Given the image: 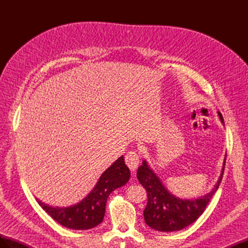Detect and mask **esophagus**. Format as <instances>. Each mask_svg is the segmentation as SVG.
Instances as JSON below:
<instances>
[{
  "instance_id": "1",
  "label": "esophagus",
  "mask_w": 248,
  "mask_h": 248,
  "mask_svg": "<svg viewBox=\"0 0 248 248\" xmlns=\"http://www.w3.org/2000/svg\"><path fill=\"white\" fill-rule=\"evenodd\" d=\"M140 153L137 151V150H131L125 156V162L128 168L134 171L137 170L139 163H140Z\"/></svg>"
}]
</instances>
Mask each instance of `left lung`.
I'll list each match as a JSON object with an SVG mask.
<instances>
[{
  "mask_svg": "<svg viewBox=\"0 0 248 248\" xmlns=\"http://www.w3.org/2000/svg\"><path fill=\"white\" fill-rule=\"evenodd\" d=\"M221 122L222 115L218 112ZM224 163L218 182L211 192L193 200L178 199L170 194L162 185L159 178L150 170L146 161L139 168L137 177L147 191L148 202L144 210L145 221L149 227L159 232L180 231L196 221L205 211L223 176Z\"/></svg>",
  "mask_w": 248,
  "mask_h": 248,
  "instance_id": "obj_1",
  "label": "left lung"
}]
</instances>
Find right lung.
Returning <instances> with one entry per match:
<instances>
[{
  "label": "right lung",
  "instance_id": "obj_1",
  "mask_svg": "<svg viewBox=\"0 0 248 248\" xmlns=\"http://www.w3.org/2000/svg\"><path fill=\"white\" fill-rule=\"evenodd\" d=\"M129 178V169L121 156L103 172L93 190L78 204L65 208H54L38 200L37 202L52 219L63 227L72 230H90L102 222L109 194L128 182Z\"/></svg>",
  "mask_w": 248,
  "mask_h": 248
}]
</instances>
